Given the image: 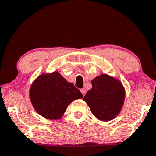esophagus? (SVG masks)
Returning a JSON list of instances; mask_svg holds the SVG:
<instances>
[{
  "mask_svg": "<svg viewBox=\"0 0 156 156\" xmlns=\"http://www.w3.org/2000/svg\"><path fill=\"white\" fill-rule=\"evenodd\" d=\"M80 91H81L82 94H83V96H84V95L86 94V90L85 88H83V89H80Z\"/></svg>",
  "mask_w": 156,
  "mask_h": 156,
  "instance_id": "34e87169",
  "label": "esophagus"
}]
</instances>
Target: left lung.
Masks as SVG:
<instances>
[{
  "mask_svg": "<svg viewBox=\"0 0 156 156\" xmlns=\"http://www.w3.org/2000/svg\"><path fill=\"white\" fill-rule=\"evenodd\" d=\"M92 88L83 97L91 112L100 121L113 119L121 111L125 91L119 80L108 75H101L91 81Z\"/></svg>",
  "mask_w": 156,
  "mask_h": 156,
  "instance_id": "1",
  "label": "left lung"
}]
</instances>
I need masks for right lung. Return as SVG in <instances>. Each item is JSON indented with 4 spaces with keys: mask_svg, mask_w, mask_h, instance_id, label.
<instances>
[{
    "mask_svg": "<svg viewBox=\"0 0 156 156\" xmlns=\"http://www.w3.org/2000/svg\"><path fill=\"white\" fill-rule=\"evenodd\" d=\"M30 97L33 108L43 117L59 119L67 106L83 94L58 72L42 74L32 84Z\"/></svg>",
    "mask_w": 156,
    "mask_h": 156,
    "instance_id": "obj_1",
    "label": "right lung"
}]
</instances>
